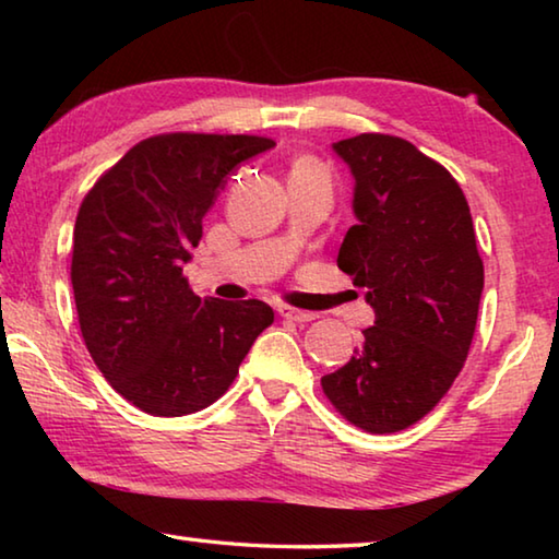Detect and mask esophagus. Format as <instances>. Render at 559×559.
<instances>
[{"label":"esophagus","mask_w":559,"mask_h":559,"mask_svg":"<svg viewBox=\"0 0 559 559\" xmlns=\"http://www.w3.org/2000/svg\"><path fill=\"white\" fill-rule=\"evenodd\" d=\"M278 316L286 320H296V323H310V320L318 318V313H310V310H298L290 306H278Z\"/></svg>","instance_id":"esophagus-1"}]
</instances>
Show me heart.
Wrapping results in <instances>:
<instances>
[{
    "instance_id": "heart-1",
    "label": "heart",
    "mask_w": 559,
    "mask_h": 559,
    "mask_svg": "<svg viewBox=\"0 0 559 559\" xmlns=\"http://www.w3.org/2000/svg\"><path fill=\"white\" fill-rule=\"evenodd\" d=\"M306 167H316V165H310V163H306V159H302V163H298V165H296V169H306Z\"/></svg>"
}]
</instances>
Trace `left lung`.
Listing matches in <instances>:
<instances>
[{"label": "left lung", "instance_id": "obj_1", "mask_svg": "<svg viewBox=\"0 0 559 559\" xmlns=\"http://www.w3.org/2000/svg\"><path fill=\"white\" fill-rule=\"evenodd\" d=\"M355 179L337 266L367 288L374 325L323 392L355 427L392 433L439 404L466 362L484 261L456 179L412 143L362 132L333 143Z\"/></svg>", "mask_w": 559, "mask_h": 559}]
</instances>
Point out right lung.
<instances>
[{
	"label": "right lung",
	"mask_w": 559,
	"mask_h": 559,
	"mask_svg": "<svg viewBox=\"0 0 559 559\" xmlns=\"http://www.w3.org/2000/svg\"><path fill=\"white\" fill-rule=\"evenodd\" d=\"M271 147L257 135L147 138L83 200L71 261L81 333L103 377L138 409L185 416L210 406L273 323L263 300L200 298L182 276L226 179Z\"/></svg>",
	"instance_id": "right-lung-1"
}]
</instances>
